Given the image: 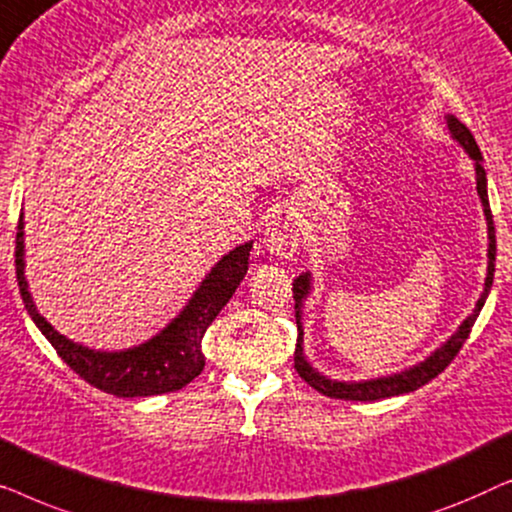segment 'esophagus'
<instances>
[{"instance_id":"obj_1","label":"esophagus","mask_w":512,"mask_h":512,"mask_svg":"<svg viewBox=\"0 0 512 512\" xmlns=\"http://www.w3.org/2000/svg\"><path fill=\"white\" fill-rule=\"evenodd\" d=\"M298 223L286 212H272L265 219L263 242L270 249V254L279 258H289L298 249Z\"/></svg>"}]
</instances>
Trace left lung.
Instances as JSON below:
<instances>
[{
	"mask_svg": "<svg viewBox=\"0 0 512 512\" xmlns=\"http://www.w3.org/2000/svg\"><path fill=\"white\" fill-rule=\"evenodd\" d=\"M447 130H450L452 139H457V142L464 146V151L473 158V163H475V184H478V195L482 200V209H485L487 233H489V249H487L489 263H487L485 291L480 293V300L475 303V310L464 319V324L457 328V333H454L443 347H438L431 356H426L422 363L403 370V373L377 377V380L338 382V380H331V377L317 373V370H314L305 359L303 324H300V317H303V300L307 298V293H310V289H312V279H310V272L298 275L296 279H293V300H296V324H298V342H296V354H293V363H296L298 375L303 377V380L310 384L312 389H317L319 394L340 398V401H380V398L410 394V391L424 387L426 382H431L433 377H438L440 373H443V370L452 363L454 356L459 354V349L464 347L468 333H471L475 319H478L482 305H485L489 289H492V282H494V261H496V235H494L492 209H489V198H487V174H485V167H482V153L478 149V144H475V137L471 135V130H468L466 125L454 116H447Z\"/></svg>",
	"mask_w": 512,
	"mask_h": 512,
	"instance_id": "1",
	"label": "left lung"
}]
</instances>
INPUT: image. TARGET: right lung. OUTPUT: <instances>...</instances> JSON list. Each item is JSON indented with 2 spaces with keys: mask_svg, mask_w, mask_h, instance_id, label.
<instances>
[{
  "mask_svg": "<svg viewBox=\"0 0 512 512\" xmlns=\"http://www.w3.org/2000/svg\"><path fill=\"white\" fill-rule=\"evenodd\" d=\"M23 235V214H20L16 233V277L27 314L76 375L93 384L95 389L107 391V394L118 398L170 394V391L186 387L202 373V368H205L202 335L216 319V314L223 310V305L233 298L235 289L247 275L249 251L254 244L244 242L228 251L214 265L212 272L202 279L198 291L179 312V317H174L151 340L142 342L139 347L123 349V352H97V349L67 340L37 312V305L27 291Z\"/></svg>",
  "mask_w": 512,
  "mask_h": 512,
  "instance_id": "right-lung-1",
  "label": "right lung"
}]
</instances>
